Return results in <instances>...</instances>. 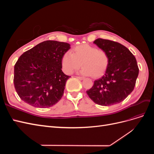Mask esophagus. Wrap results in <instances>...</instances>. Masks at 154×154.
I'll return each instance as SVG.
<instances>
[{"label":"esophagus","instance_id":"esophagus-1","mask_svg":"<svg viewBox=\"0 0 154 154\" xmlns=\"http://www.w3.org/2000/svg\"><path fill=\"white\" fill-rule=\"evenodd\" d=\"M76 78L78 79H79V80H83V79H84V78H83L82 76H76Z\"/></svg>","mask_w":154,"mask_h":154}]
</instances>
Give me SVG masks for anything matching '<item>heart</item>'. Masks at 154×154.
Returning <instances> with one entry per match:
<instances>
[{"label":"heart","mask_w":154,"mask_h":154,"mask_svg":"<svg viewBox=\"0 0 154 154\" xmlns=\"http://www.w3.org/2000/svg\"><path fill=\"white\" fill-rule=\"evenodd\" d=\"M64 72L71 74L82 66L80 73L85 76L98 78L105 72L109 65V56L106 51L88 44L77 45L72 53L67 52L62 58Z\"/></svg>","instance_id":"1"}]
</instances>
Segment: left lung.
<instances>
[{
    "mask_svg": "<svg viewBox=\"0 0 154 154\" xmlns=\"http://www.w3.org/2000/svg\"><path fill=\"white\" fill-rule=\"evenodd\" d=\"M94 43L108 53L109 65L104 75L94 81L87 94L97 105L119 103L133 91L136 85L139 74L136 59L128 49L116 42L97 38Z\"/></svg>",
    "mask_w": 154,
    "mask_h": 154,
    "instance_id": "1",
    "label": "left lung"
}]
</instances>
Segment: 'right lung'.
I'll use <instances>...</instances> for the list:
<instances>
[{
  "mask_svg": "<svg viewBox=\"0 0 154 154\" xmlns=\"http://www.w3.org/2000/svg\"><path fill=\"white\" fill-rule=\"evenodd\" d=\"M69 49L66 42L47 40L20 56L14 67L13 83L22 101L45 109L61 100L71 77L62 71V57Z\"/></svg>",
  "mask_w": 154,
  "mask_h": 154,
  "instance_id": "add662e5",
  "label": "right lung"
}]
</instances>
